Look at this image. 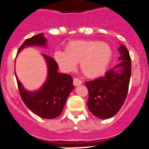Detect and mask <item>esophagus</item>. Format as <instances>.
<instances>
[{
	"mask_svg": "<svg viewBox=\"0 0 149 149\" xmlns=\"http://www.w3.org/2000/svg\"><path fill=\"white\" fill-rule=\"evenodd\" d=\"M82 84V81L79 79H73V85L74 86H79Z\"/></svg>",
	"mask_w": 149,
	"mask_h": 149,
	"instance_id": "34e87169",
	"label": "esophagus"
}]
</instances>
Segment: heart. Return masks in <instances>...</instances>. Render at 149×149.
Instances as JSON below:
<instances>
[{"label":"heart","mask_w":149,"mask_h":149,"mask_svg":"<svg viewBox=\"0 0 149 149\" xmlns=\"http://www.w3.org/2000/svg\"><path fill=\"white\" fill-rule=\"evenodd\" d=\"M113 57L111 46L100 41L77 40L66 44L65 52L56 51L54 59L64 72H70L79 68L89 79L103 74Z\"/></svg>","instance_id":"obj_1"}]
</instances>
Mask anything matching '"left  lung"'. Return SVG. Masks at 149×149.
I'll return each mask as SVG.
<instances>
[{
	"instance_id": "left-lung-1",
	"label": "left lung",
	"mask_w": 149,
	"mask_h": 149,
	"mask_svg": "<svg viewBox=\"0 0 149 149\" xmlns=\"http://www.w3.org/2000/svg\"><path fill=\"white\" fill-rule=\"evenodd\" d=\"M118 48L120 63L105 72L103 76L85 83L89 91L87 105L91 113L102 119L118 113L125 102L131 77V58L122 44Z\"/></svg>"
}]
</instances>
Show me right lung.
I'll return each mask as SVG.
<instances>
[{"label":"right lung","instance_id":"right-lung-1","mask_svg":"<svg viewBox=\"0 0 149 149\" xmlns=\"http://www.w3.org/2000/svg\"><path fill=\"white\" fill-rule=\"evenodd\" d=\"M47 40L44 33L36 35L24 41L19 53L24 48L30 47H46ZM47 65V79L38 89L28 91L23 86L15 73L19 92L26 106L33 113L47 119H54L63 112L68 97L74 89L73 78L66 73L58 72V65L51 57L41 54Z\"/></svg>","mask_w":149,"mask_h":149}]
</instances>
